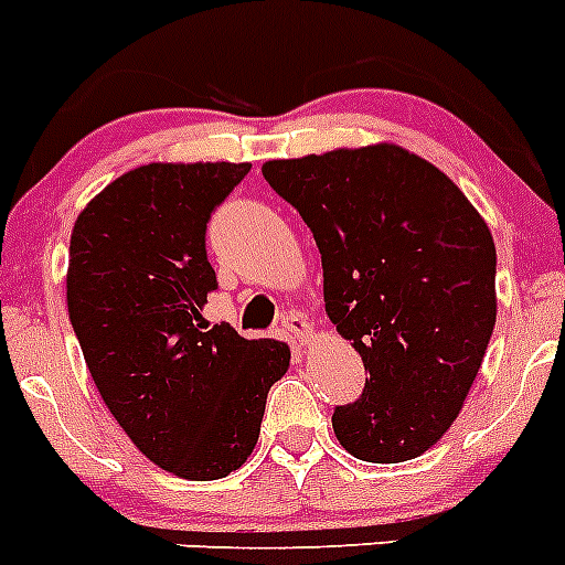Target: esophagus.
Masks as SVG:
<instances>
[{
  "instance_id": "34e87169",
  "label": "esophagus",
  "mask_w": 565,
  "mask_h": 565,
  "mask_svg": "<svg viewBox=\"0 0 565 565\" xmlns=\"http://www.w3.org/2000/svg\"><path fill=\"white\" fill-rule=\"evenodd\" d=\"M284 329L289 331V334L295 337V342H298V345H309V342L315 340V331H312V326L307 323V320L300 318V315H287V318H284Z\"/></svg>"
}]
</instances>
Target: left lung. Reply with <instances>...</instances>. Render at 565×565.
<instances>
[{
    "mask_svg": "<svg viewBox=\"0 0 565 565\" xmlns=\"http://www.w3.org/2000/svg\"><path fill=\"white\" fill-rule=\"evenodd\" d=\"M318 242L326 312L371 379L331 415L356 460L424 455L460 415L497 326V247L466 194L395 145L267 161Z\"/></svg>",
    "mask_w": 565,
    "mask_h": 565,
    "instance_id": "8db88e82",
    "label": "left lung"
}]
</instances>
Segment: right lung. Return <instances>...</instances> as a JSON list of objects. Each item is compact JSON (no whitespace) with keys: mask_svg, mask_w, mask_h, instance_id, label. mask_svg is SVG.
Listing matches in <instances>:
<instances>
[{"mask_svg":"<svg viewBox=\"0 0 565 565\" xmlns=\"http://www.w3.org/2000/svg\"><path fill=\"white\" fill-rule=\"evenodd\" d=\"M250 163H147L116 178L68 242V320L88 373L136 449L183 479H220L258 440L289 348L200 312L217 273L205 228Z\"/></svg>","mask_w":565,"mask_h":565,"instance_id":"obj_1","label":"right lung"}]
</instances>
